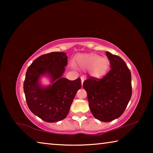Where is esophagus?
<instances>
[{"label": "esophagus", "instance_id": "esophagus-1", "mask_svg": "<svg viewBox=\"0 0 153 153\" xmlns=\"http://www.w3.org/2000/svg\"><path fill=\"white\" fill-rule=\"evenodd\" d=\"M80 78H81V81H82V85L83 82H84V79H85V78H86V77H85L84 76H81V77H80Z\"/></svg>", "mask_w": 153, "mask_h": 153}]
</instances>
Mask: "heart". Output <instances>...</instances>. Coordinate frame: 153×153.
Wrapping results in <instances>:
<instances>
[{
	"instance_id": "1",
	"label": "heart",
	"mask_w": 153,
	"mask_h": 153,
	"mask_svg": "<svg viewBox=\"0 0 153 153\" xmlns=\"http://www.w3.org/2000/svg\"><path fill=\"white\" fill-rule=\"evenodd\" d=\"M76 65L82 69H90L92 76L99 78L107 73L110 61L108 59L95 53L82 54L76 57Z\"/></svg>"
}]
</instances>
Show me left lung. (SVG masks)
I'll list each match as a JSON object with an SVG mask.
<instances>
[{
	"label": "left lung",
	"mask_w": 153,
	"mask_h": 153,
	"mask_svg": "<svg viewBox=\"0 0 153 153\" xmlns=\"http://www.w3.org/2000/svg\"><path fill=\"white\" fill-rule=\"evenodd\" d=\"M111 69L101 79L89 76L83 83L90 109L97 120L108 122L120 117L131 97V72L122 59L106 52Z\"/></svg>",
	"instance_id": "left-lung-1"
}]
</instances>
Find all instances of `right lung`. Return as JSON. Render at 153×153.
<instances>
[{
  "label": "right lung",
  "instance_id": "right-lung-1",
  "mask_svg": "<svg viewBox=\"0 0 153 153\" xmlns=\"http://www.w3.org/2000/svg\"><path fill=\"white\" fill-rule=\"evenodd\" d=\"M67 64L65 53L52 52L36 59L26 71L24 90L27 105L34 115L46 122L65 118L81 88L79 77L73 81L62 77ZM46 73L51 77L53 85L43 89L38 79Z\"/></svg>",
  "mask_w": 153,
  "mask_h": 153
}]
</instances>
